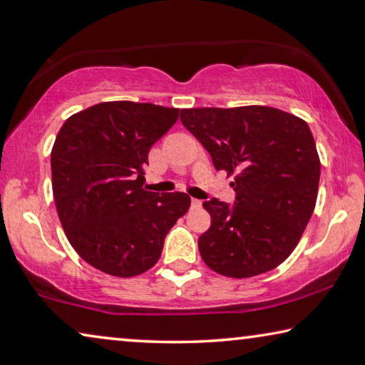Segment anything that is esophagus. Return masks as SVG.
Segmentation results:
<instances>
[{
	"instance_id": "34e87169",
	"label": "esophagus",
	"mask_w": 365,
	"mask_h": 365,
	"mask_svg": "<svg viewBox=\"0 0 365 365\" xmlns=\"http://www.w3.org/2000/svg\"><path fill=\"white\" fill-rule=\"evenodd\" d=\"M192 207H201V200L192 198Z\"/></svg>"
}]
</instances>
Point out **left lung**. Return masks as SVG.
Returning <instances> with one entry per match:
<instances>
[{
	"mask_svg": "<svg viewBox=\"0 0 365 365\" xmlns=\"http://www.w3.org/2000/svg\"><path fill=\"white\" fill-rule=\"evenodd\" d=\"M185 128L210 153L216 170L235 175V203L206 200L211 225L200 255L216 273L252 277L291 255L314 212L320 158L309 125L264 106L183 108Z\"/></svg>",
	"mask_w": 365,
	"mask_h": 365,
	"instance_id": "1",
	"label": "left lung"
}]
</instances>
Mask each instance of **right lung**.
<instances>
[{
  "label": "right lung",
  "instance_id": "1",
  "mask_svg": "<svg viewBox=\"0 0 365 365\" xmlns=\"http://www.w3.org/2000/svg\"><path fill=\"white\" fill-rule=\"evenodd\" d=\"M180 108L102 102L69 117L51 149L58 217L78 255L103 273L131 277L151 269L165 235L190 207L187 193L143 188L153 144Z\"/></svg>",
  "mask_w": 365,
  "mask_h": 365
}]
</instances>
